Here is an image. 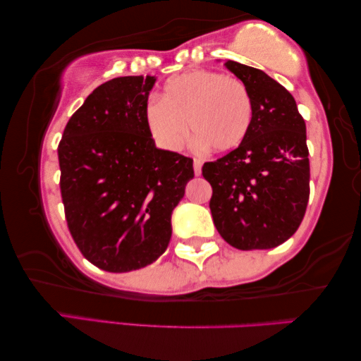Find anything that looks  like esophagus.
Wrapping results in <instances>:
<instances>
[{
  "label": "esophagus",
  "mask_w": 361,
  "mask_h": 361,
  "mask_svg": "<svg viewBox=\"0 0 361 361\" xmlns=\"http://www.w3.org/2000/svg\"><path fill=\"white\" fill-rule=\"evenodd\" d=\"M193 171H195V176L202 174V159H195V161H193Z\"/></svg>",
  "instance_id": "esophagus-1"
}]
</instances>
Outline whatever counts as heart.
<instances>
[{"mask_svg":"<svg viewBox=\"0 0 361 361\" xmlns=\"http://www.w3.org/2000/svg\"><path fill=\"white\" fill-rule=\"evenodd\" d=\"M252 104L246 86L236 78L209 70H193L171 78L159 100L145 109L152 137L166 150H179L187 125L198 145L228 152L241 145L250 133Z\"/></svg>","mask_w":361,"mask_h":361,"instance_id":"heart-1","label":"heart"}]
</instances>
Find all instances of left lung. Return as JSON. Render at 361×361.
<instances>
[{
  "label": "left lung",
  "instance_id": "left-lung-1",
  "mask_svg": "<svg viewBox=\"0 0 361 361\" xmlns=\"http://www.w3.org/2000/svg\"><path fill=\"white\" fill-rule=\"evenodd\" d=\"M252 104L241 145L203 164L212 187L209 209L217 232L236 250H270L291 238L310 195L305 121L296 100L262 70L227 61Z\"/></svg>",
  "mask_w": 361,
  "mask_h": 361
}]
</instances>
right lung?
<instances>
[{"label":"right lung","mask_w":361,"mask_h":361,"mask_svg":"<svg viewBox=\"0 0 361 361\" xmlns=\"http://www.w3.org/2000/svg\"><path fill=\"white\" fill-rule=\"evenodd\" d=\"M155 76H120L96 87L59 144L65 219L82 256L123 274L166 251L171 214L193 179V159L157 149L145 125Z\"/></svg>","instance_id":"1"}]
</instances>
